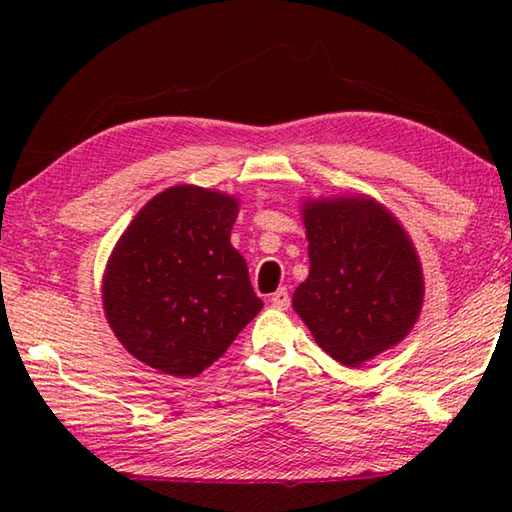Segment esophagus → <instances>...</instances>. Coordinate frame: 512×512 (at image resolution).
Segmentation results:
<instances>
[{
  "label": "esophagus",
  "instance_id": "34e87169",
  "mask_svg": "<svg viewBox=\"0 0 512 512\" xmlns=\"http://www.w3.org/2000/svg\"><path fill=\"white\" fill-rule=\"evenodd\" d=\"M271 305L275 307V309H289V305H291V296H289V291L287 289H277L273 296H271Z\"/></svg>",
  "mask_w": 512,
  "mask_h": 512
}]
</instances>
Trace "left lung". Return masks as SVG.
<instances>
[{"label":"left lung","instance_id":"obj_1","mask_svg":"<svg viewBox=\"0 0 512 512\" xmlns=\"http://www.w3.org/2000/svg\"><path fill=\"white\" fill-rule=\"evenodd\" d=\"M302 219L309 277L293 293V309L329 357L357 368L415 325L424 296L418 255L372 198L307 203Z\"/></svg>","mask_w":512,"mask_h":512}]
</instances>
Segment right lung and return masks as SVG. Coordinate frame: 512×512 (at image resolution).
<instances>
[{
    "label": "right lung",
    "instance_id": "add662e5",
    "mask_svg": "<svg viewBox=\"0 0 512 512\" xmlns=\"http://www.w3.org/2000/svg\"><path fill=\"white\" fill-rule=\"evenodd\" d=\"M237 212V198L180 185L151 198L121 235L103 275V309L135 359L196 377L262 309L230 244Z\"/></svg>",
    "mask_w": 512,
    "mask_h": 512
}]
</instances>
